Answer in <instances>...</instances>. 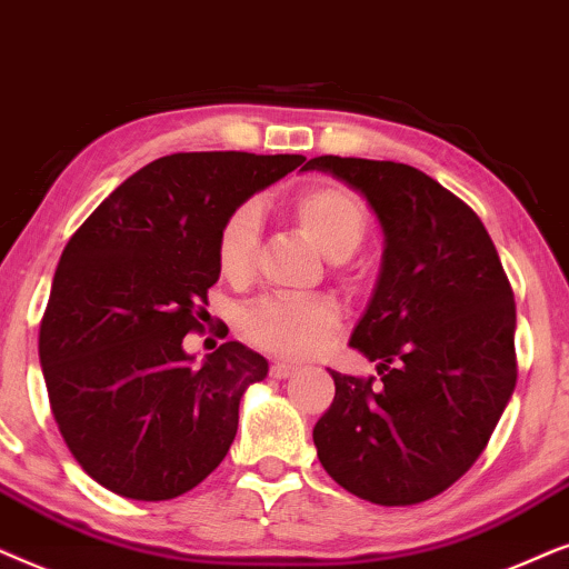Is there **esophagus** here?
Wrapping results in <instances>:
<instances>
[{"label": "esophagus", "instance_id": "esophagus-1", "mask_svg": "<svg viewBox=\"0 0 569 569\" xmlns=\"http://www.w3.org/2000/svg\"><path fill=\"white\" fill-rule=\"evenodd\" d=\"M297 372V363L293 361H272L270 363V377H276V380H286V377H291Z\"/></svg>", "mask_w": 569, "mask_h": 569}]
</instances>
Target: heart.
Wrapping results in <instances>:
<instances>
[{"instance_id": "heart-1", "label": "heart", "mask_w": 569, "mask_h": 569, "mask_svg": "<svg viewBox=\"0 0 569 569\" xmlns=\"http://www.w3.org/2000/svg\"><path fill=\"white\" fill-rule=\"evenodd\" d=\"M293 216L309 239L332 260H343L367 233V208L361 197L340 184L301 189L291 202ZM260 216L252 202L233 208L218 231V268L229 280H244L254 268ZM338 309L322 299L262 297L239 312V328L264 351L307 356L336 336Z\"/></svg>"}]
</instances>
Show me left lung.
<instances>
[{
	"label": "left lung",
	"mask_w": 569,
	"mask_h": 569,
	"mask_svg": "<svg viewBox=\"0 0 569 569\" xmlns=\"http://www.w3.org/2000/svg\"><path fill=\"white\" fill-rule=\"evenodd\" d=\"M309 169L367 197L385 233L351 336L380 382L330 369L336 398L315 423L317 458L367 502H427L476 463L515 390L510 280L479 216L413 166L317 156Z\"/></svg>",
	"instance_id": "8db88e82"
}]
</instances>
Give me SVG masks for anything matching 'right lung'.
I'll return each mask as SVG.
<instances>
[{
	"label": "right lung",
	"mask_w": 569,
	"mask_h": 569,
	"mask_svg": "<svg viewBox=\"0 0 569 569\" xmlns=\"http://www.w3.org/2000/svg\"><path fill=\"white\" fill-rule=\"evenodd\" d=\"M305 163L239 150L173 153L121 181L67 241L38 332L51 413L90 479L161 502L216 471L239 400L268 361L239 340L194 367L233 208Z\"/></svg>",
	"instance_id": "1"
}]
</instances>
